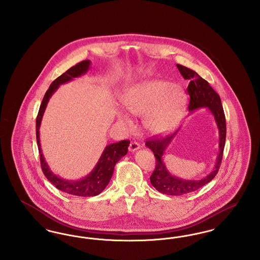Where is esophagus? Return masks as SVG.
<instances>
[{"mask_svg": "<svg viewBox=\"0 0 260 260\" xmlns=\"http://www.w3.org/2000/svg\"><path fill=\"white\" fill-rule=\"evenodd\" d=\"M138 149H140V145H139L137 142H132V143L129 144L128 150H129L131 152H136Z\"/></svg>", "mask_w": 260, "mask_h": 260, "instance_id": "34e87169", "label": "esophagus"}]
</instances>
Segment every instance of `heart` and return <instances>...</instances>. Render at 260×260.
<instances>
[{"label":"heart","mask_w":260,"mask_h":260,"mask_svg":"<svg viewBox=\"0 0 260 260\" xmlns=\"http://www.w3.org/2000/svg\"><path fill=\"white\" fill-rule=\"evenodd\" d=\"M124 108L131 114L143 117L146 131L154 136H164L180 123L186 107L184 89L162 80H147L131 87L123 96ZM118 120L128 129L133 120L124 112H118Z\"/></svg>","instance_id":"1"}]
</instances>
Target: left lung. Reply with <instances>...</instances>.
<instances>
[{
    "label": "left lung",
    "mask_w": 260,
    "mask_h": 260,
    "mask_svg": "<svg viewBox=\"0 0 260 260\" xmlns=\"http://www.w3.org/2000/svg\"><path fill=\"white\" fill-rule=\"evenodd\" d=\"M176 66L182 77L185 80H189V85L187 87V91L190 95L188 110L190 113H193L201 108H207L210 112L218 128L219 144L218 155L212 171L200 179H186L173 175L168 170L166 162L164 161L166 151L173 142L179 129H177L172 136L160 139L154 138L145 143V145L154 153L156 158V168L150 176L151 184L161 194L169 196L185 195L198 190L210 182L216 173H218L226 139V121L219 95L210 87V84L206 80L199 76L198 73L179 64H176Z\"/></svg>",
    "instance_id": "obj_1"
}]
</instances>
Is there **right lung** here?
I'll list each match as a JSON object with an SVG mask.
<instances>
[{"instance_id": "1", "label": "right lung", "mask_w": 260, "mask_h": 260, "mask_svg": "<svg viewBox=\"0 0 260 260\" xmlns=\"http://www.w3.org/2000/svg\"><path fill=\"white\" fill-rule=\"evenodd\" d=\"M90 60L80 62L68 69L65 73L59 76L50 84L40 106L36 120V137L43 173L50 183L55 186L58 190L79 197H93L100 194L105 189V187L108 185L113 175L115 165L121 160V158L126 155L127 147L129 146L128 140H123L107 145L103 150L99 161L96 162L92 171L83 178L77 180H69L62 178L59 175H56L52 171H50L48 162L45 160L40 142V126L50 98L57 90L60 85L66 84L74 80L75 78H79L86 74L90 68Z\"/></svg>"}]
</instances>
